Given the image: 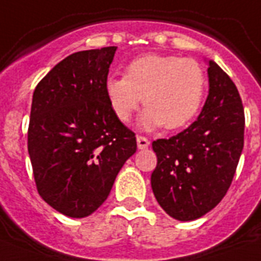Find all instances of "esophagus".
Returning <instances> with one entry per match:
<instances>
[{"mask_svg":"<svg viewBox=\"0 0 261 261\" xmlns=\"http://www.w3.org/2000/svg\"><path fill=\"white\" fill-rule=\"evenodd\" d=\"M137 145H138V149H146V147H149L150 142H149V139L146 137L137 135Z\"/></svg>","mask_w":261,"mask_h":261,"instance_id":"1","label":"esophagus"}]
</instances>
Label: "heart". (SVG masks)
<instances>
[{
	"label": "heart",
	"instance_id": "b5f03b06",
	"mask_svg": "<svg viewBox=\"0 0 261 261\" xmlns=\"http://www.w3.org/2000/svg\"><path fill=\"white\" fill-rule=\"evenodd\" d=\"M206 88L204 70L194 59L146 54L127 65L124 77L107 79L106 96L120 122H130L143 100L147 108L139 123L145 130H177L199 114Z\"/></svg>",
	"mask_w": 261,
	"mask_h": 261
}]
</instances>
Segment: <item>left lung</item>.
<instances>
[{
    "label": "left lung",
    "mask_w": 261,
    "mask_h": 261,
    "mask_svg": "<svg viewBox=\"0 0 261 261\" xmlns=\"http://www.w3.org/2000/svg\"><path fill=\"white\" fill-rule=\"evenodd\" d=\"M208 96L198 119L177 135L153 141L151 188L172 218L192 221L226 195L244 147L245 115L230 77L208 61Z\"/></svg>",
    "instance_id": "1"
}]
</instances>
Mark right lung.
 I'll use <instances>...</instances> for the list:
<instances>
[{
    "label": "right lung",
    "instance_id": "add662e5",
    "mask_svg": "<svg viewBox=\"0 0 261 261\" xmlns=\"http://www.w3.org/2000/svg\"><path fill=\"white\" fill-rule=\"evenodd\" d=\"M116 47L79 51L36 85L28 126L39 195L53 208L84 218L108 198L137 138L111 108L106 81Z\"/></svg>",
    "mask_w": 261,
    "mask_h": 261
}]
</instances>
